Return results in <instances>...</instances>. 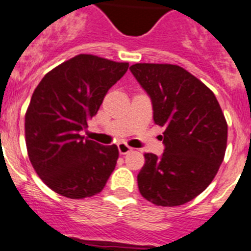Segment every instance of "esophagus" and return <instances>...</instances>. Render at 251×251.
I'll return each instance as SVG.
<instances>
[{"label":"esophagus","mask_w":251,"mask_h":251,"mask_svg":"<svg viewBox=\"0 0 251 251\" xmlns=\"http://www.w3.org/2000/svg\"><path fill=\"white\" fill-rule=\"evenodd\" d=\"M117 149H119V152H120L121 155H126V153H128L132 150L130 146L126 145L125 142H119V144H117Z\"/></svg>","instance_id":"1"}]
</instances>
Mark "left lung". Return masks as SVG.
<instances>
[{
	"mask_svg": "<svg viewBox=\"0 0 251 251\" xmlns=\"http://www.w3.org/2000/svg\"><path fill=\"white\" fill-rule=\"evenodd\" d=\"M132 75L152 102L164 127V153L146 152L139 190L157 206L191 201L210 185L224 160L227 124L215 95L177 65L135 64Z\"/></svg>",
	"mask_w": 251,
	"mask_h": 251,
	"instance_id": "1",
	"label": "left lung"
}]
</instances>
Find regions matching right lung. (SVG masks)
<instances>
[{"label":"right lung","mask_w":251,"mask_h":251,"mask_svg":"<svg viewBox=\"0 0 251 251\" xmlns=\"http://www.w3.org/2000/svg\"><path fill=\"white\" fill-rule=\"evenodd\" d=\"M127 69V62L81 53L47 72L33 91L25 116L27 153L55 193L83 199L105 187L119 159L117 146H102L80 131Z\"/></svg>","instance_id":"obj_1"}]
</instances>
